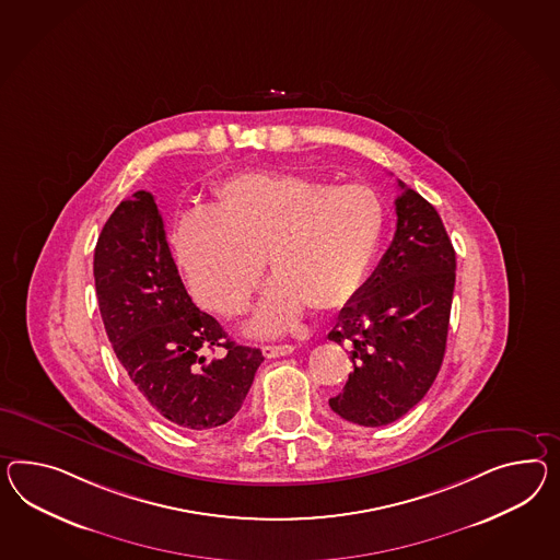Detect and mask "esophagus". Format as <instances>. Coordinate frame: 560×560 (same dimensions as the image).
<instances>
[{
  "instance_id": "obj_1",
  "label": "esophagus",
  "mask_w": 560,
  "mask_h": 560,
  "mask_svg": "<svg viewBox=\"0 0 560 560\" xmlns=\"http://www.w3.org/2000/svg\"><path fill=\"white\" fill-rule=\"evenodd\" d=\"M261 353H264V358L268 359L284 358V355L294 353V345H264Z\"/></svg>"
}]
</instances>
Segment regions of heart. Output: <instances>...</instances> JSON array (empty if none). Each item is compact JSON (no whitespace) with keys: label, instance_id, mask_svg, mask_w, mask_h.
I'll return each instance as SVG.
<instances>
[{"label":"heart","instance_id":"obj_1","mask_svg":"<svg viewBox=\"0 0 560 560\" xmlns=\"http://www.w3.org/2000/svg\"><path fill=\"white\" fill-rule=\"evenodd\" d=\"M209 211L185 217L176 252L197 301L221 316L249 304L272 273L252 330L290 327L304 306L341 308L358 296L384 233V205L365 185L329 187L301 174L240 173L217 185Z\"/></svg>","mask_w":560,"mask_h":560}]
</instances>
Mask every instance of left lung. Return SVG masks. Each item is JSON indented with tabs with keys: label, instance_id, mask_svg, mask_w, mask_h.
<instances>
[{
	"label": "left lung",
	"instance_id": "left-lung-1",
	"mask_svg": "<svg viewBox=\"0 0 560 560\" xmlns=\"http://www.w3.org/2000/svg\"><path fill=\"white\" fill-rule=\"evenodd\" d=\"M398 187L394 240L329 332L353 361L330 410L359 427H386L415 408L445 358L455 249L431 202Z\"/></svg>",
	"mask_w": 560,
	"mask_h": 560
}]
</instances>
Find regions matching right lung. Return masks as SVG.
<instances>
[{
	"mask_svg": "<svg viewBox=\"0 0 560 560\" xmlns=\"http://www.w3.org/2000/svg\"><path fill=\"white\" fill-rule=\"evenodd\" d=\"M93 276L105 332L140 398L187 431L230 422L264 355L231 341L213 316L195 306L150 192H133L107 219ZM219 346L226 355L211 359Z\"/></svg>",
	"mask_w": 560,
	"mask_h": 560,
	"instance_id": "obj_1",
	"label": "right lung"
}]
</instances>
